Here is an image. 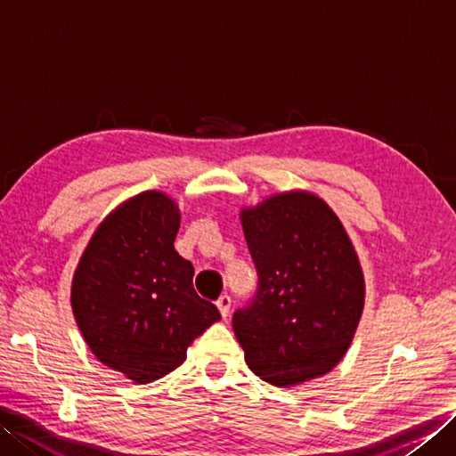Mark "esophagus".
<instances>
[{
	"instance_id": "34e87169",
	"label": "esophagus",
	"mask_w": 456,
	"mask_h": 456,
	"mask_svg": "<svg viewBox=\"0 0 456 456\" xmlns=\"http://www.w3.org/2000/svg\"><path fill=\"white\" fill-rule=\"evenodd\" d=\"M217 307H219V312H221V317L223 319H227V315H229V309H231V296H221L219 299H217Z\"/></svg>"
}]
</instances>
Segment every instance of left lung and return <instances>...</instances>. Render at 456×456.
<instances>
[{
  "mask_svg": "<svg viewBox=\"0 0 456 456\" xmlns=\"http://www.w3.org/2000/svg\"><path fill=\"white\" fill-rule=\"evenodd\" d=\"M255 297L233 314L250 370L274 386L327 374L346 353L364 305V278L351 239L327 206L288 191L245 209Z\"/></svg>",
  "mask_w": 456,
  "mask_h": 456,
  "instance_id": "1",
  "label": "left lung"
}]
</instances>
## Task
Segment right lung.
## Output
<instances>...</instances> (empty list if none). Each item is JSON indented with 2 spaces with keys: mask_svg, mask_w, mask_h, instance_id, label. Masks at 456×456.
<instances>
[{
  "mask_svg": "<svg viewBox=\"0 0 456 456\" xmlns=\"http://www.w3.org/2000/svg\"><path fill=\"white\" fill-rule=\"evenodd\" d=\"M178 227L176 203L139 193L102 223L74 274L72 309L86 343L139 384L180 366L193 338L221 319L174 248Z\"/></svg>",
  "mask_w": 456,
  "mask_h": 456,
  "instance_id": "1",
  "label": "right lung"
}]
</instances>
